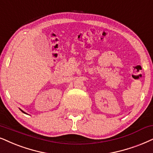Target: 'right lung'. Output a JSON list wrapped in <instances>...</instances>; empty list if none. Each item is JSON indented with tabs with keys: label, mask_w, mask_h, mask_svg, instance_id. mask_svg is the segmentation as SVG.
<instances>
[{
	"label": "right lung",
	"mask_w": 153,
	"mask_h": 153,
	"mask_svg": "<svg viewBox=\"0 0 153 153\" xmlns=\"http://www.w3.org/2000/svg\"><path fill=\"white\" fill-rule=\"evenodd\" d=\"M21 111H22V112H23V113H25V114H26V113H25V111H22V110H21Z\"/></svg>",
	"instance_id": "obj_1"
}]
</instances>
